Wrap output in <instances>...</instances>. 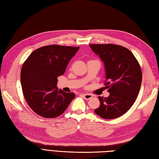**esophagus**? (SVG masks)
Here are the masks:
<instances>
[{"mask_svg": "<svg viewBox=\"0 0 159 159\" xmlns=\"http://www.w3.org/2000/svg\"><path fill=\"white\" fill-rule=\"evenodd\" d=\"M83 97L86 100H88V99H90L93 98V95H91V94H89V93H83L82 94Z\"/></svg>", "mask_w": 159, "mask_h": 159, "instance_id": "esophagus-1", "label": "esophagus"}]
</instances>
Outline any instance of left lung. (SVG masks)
I'll list each match as a JSON object with an SVG mask.
<instances>
[{
  "label": "left lung",
  "mask_w": 159,
  "mask_h": 159,
  "mask_svg": "<svg viewBox=\"0 0 159 159\" xmlns=\"http://www.w3.org/2000/svg\"><path fill=\"white\" fill-rule=\"evenodd\" d=\"M103 61L109 95L99 96L100 106L95 113L103 119L117 118L125 113L135 102L142 82V71L133 53L121 46L90 44Z\"/></svg>",
  "instance_id": "left-lung-1"
}]
</instances>
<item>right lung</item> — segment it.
I'll return each mask as SVG.
<instances>
[{
    "mask_svg": "<svg viewBox=\"0 0 159 159\" xmlns=\"http://www.w3.org/2000/svg\"><path fill=\"white\" fill-rule=\"evenodd\" d=\"M80 47L50 45L31 53L23 64L20 82L25 98L36 114L54 118L63 113L75 97L57 88V78L64 74Z\"/></svg>",
    "mask_w": 159,
    "mask_h": 159,
    "instance_id": "right-lung-1",
    "label": "right lung"
}]
</instances>
